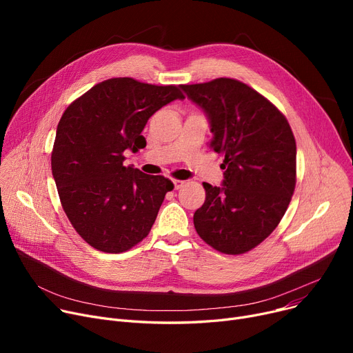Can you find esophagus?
Masks as SVG:
<instances>
[{"label": "esophagus", "instance_id": "esophagus-1", "mask_svg": "<svg viewBox=\"0 0 353 353\" xmlns=\"http://www.w3.org/2000/svg\"><path fill=\"white\" fill-rule=\"evenodd\" d=\"M173 184H174V189L177 190V189H180L183 184H184V181H181V180H173Z\"/></svg>", "mask_w": 353, "mask_h": 353}]
</instances>
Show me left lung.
Here are the masks:
<instances>
[{"label":"left lung","instance_id":"1","mask_svg":"<svg viewBox=\"0 0 353 353\" xmlns=\"http://www.w3.org/2000/svg\"><path fill=\"white\" fill-rule=\"evenodd\" d=\"M209 120L210 147L225 157L221 186L203 183L197 234L226 254L246 253L276 229L296 184V141L286 117L242 81L181 85Z\"/></svg>","mask_w":353,"mask_h":353}]
</instances>
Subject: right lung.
Here are the masks:
<instances>
[{"mask_svg": "<svg viewBox=\"0 0 353 353\" xmlns=\"http://www.w3.org/2000/svg\"><path fill=\"white\" fill-rule=\"evenodd\" d=\"M184 96L176 85L110 79L72 101L57 125L51 170L72 228L97 250L121 253L150 232L173 183L124 165V152L157 110Z\"/></svg>", "mask_w": 353, "mask_h": 353, "instance_id": "1", "label": "right lung"}]
</instances>
